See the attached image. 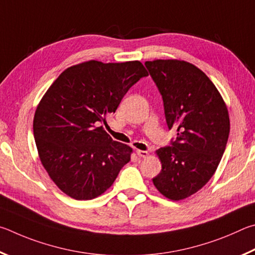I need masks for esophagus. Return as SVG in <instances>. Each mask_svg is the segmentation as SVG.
I'll return each instance as SVG.
<instances>
[{
  "instance_id": "esophagus-1",
  "label": "esophagus",
  "mask_w": 255,
  "mask_h": 255,
  "mask_svg": "<svg viewBox=\"0 0 255 255\" xmlns=\"http://www.w3.org/2000/svg\"><path fill=\"white\" fill-rule=\"evenodd\" d=\"M136 154L137 157L140 158H146L149 155V152L148 151H143V150H136Z\"/></svg>"
}]
</instances>
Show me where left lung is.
<instances>
[{"label":"left lung","mask_w":255,"mask_h":255,"mask_svg":"<svg viewBox=\"0 0 255 255\" xmlns=\"http://www.w3.org/2000/svg\"><path fill=\"white\" fill-rule=\"evenodd\" d=\"M162 95L169 128H176L171 146L155 151L162 164L153 178L164 197L181 200L197 193L215 173L230 134L227 106L204 71L184 60L145 61Z\"/></svg>","instance_id":"left-lung-1"}]
</instances>
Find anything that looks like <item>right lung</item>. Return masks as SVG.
I'll use <instances>...</instances> for the list:
<instances>
[{"label": "right lung", "instance_id": "right-lung-1", "mask_svg": "<svg viewBox=\"0 0 255 255\" xmlns=\"http://www.w3.org/2000/svg\"><path fill=\"white\" fill-rule=\"evenodd\" d=\"M148 75L137 60H89L62 71L48 88L35 110L33 135L40 161L62 193L89 200L113 185L133 150L100 124Z\"/></svg>", "mask_w": 255, "mask_h": 255}]
</instances>
